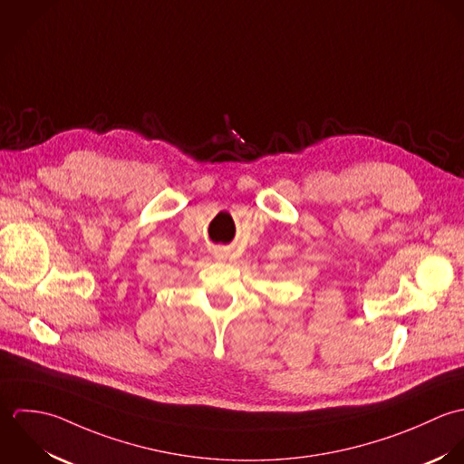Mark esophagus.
<instances>
[{"label":"esophagus","instance_id":"1","mask_svg":"<svg viewBox=\"0 0 464 464\" xmlns=\"http://www.w3.org/2000/svg\"><path fill=\"white\" fill-rule=\"evenodd\" d=\"M220 258H224V256H220Z\"/></svg>","mask_w":464,"mask_h":464}]
</instances>
